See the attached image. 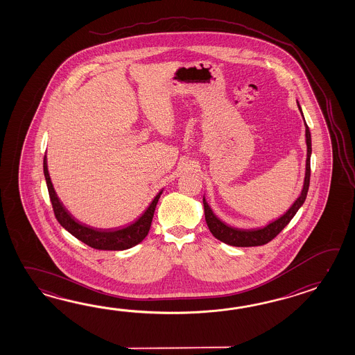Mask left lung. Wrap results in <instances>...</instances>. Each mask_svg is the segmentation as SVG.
<instances>
[{"instance_id":"obj_1","label":"left lung","mask_w":355,"mask_h":355,"mask_svg":"<svg viewBox=\"0 0 355 355\" xmlns=\"http://www.w3.org/2000/svg\"><path fill=\"white\" fill-rule=\"evenodd\" d=\"M298 104V109L302 113L301 105ZM304 119V116H303ZM304 127H306V144H307V159H306V174H304V181H303V188H302L301 194L295 199V203L291 205V208L288 209L283 216H280L279 218L275 219L270 222L269 225L260 228H252V230H242V228H236V227L228 226L225 222H222L220 219L213 213L209 204L207 203L205 196H203L204 214H205V222L208 225V228L211 231V234L219 240V241L225 242L227 245L236 246V248H250V246H261L269 241H272V239L279 234L280 231L287 226L291 222V219L293 218L295 213L301 208L306 196L309 191V176H311V133H309V125L304 121Z\"/></svg>"}]
</instances>
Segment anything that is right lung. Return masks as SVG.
<instances>
[{"label": "right lung", "mask_w": 355, "mask_h": 355, "mask_svg": "<svg viewBox=\"0 0 355 355\" xmlns=\"http://www.w3.org/2000/svg\"><path fill=\"white\" fill-rule=\"evenodd\" d=\"M43 168H44L46 187H48L51 202L53 205L55 218L60 222V226L63 227L64 230H67L69 234L75 236L76 239H78L80 241L86 243L87 246H90L92 249L112 250V251L113 250L114 251L127 250L136 246L139 242L144 241V237L148 234L155 208H156L159 196H161L164 190H161L159 194L155 196V199L148 205V208L133 223H130L127 227H123L121 230H113V231L107 230V231H105V230L92 228V227L87 226L85 223L78 222L66 209V207L60 202V198L54 190L53 184H52L49 171H48L46 156H44V161H43Z\"/></svg>", "instance_id": "1"}]
</instances>
